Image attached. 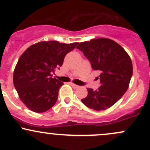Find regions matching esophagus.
Returning <instances> with one entry per match:
<instances>
[{
  "instance_id": "esophagus-1",
  "label": "esophagus",
  "mask_w": 150,
  "mask_h": 150,
  "mask_svg": "<svg viewBox=\"0 0 150 150\" xmlns=\"http://www.w3.org/2000/svg\"><path fill=\"white\" fill-rule=\"evenodd\" d=\"M70 84L71 85V86H72V87H73L74 88H79V86H78V85H76V84H74V83H71Z\"/></svg>"
}]
</instances>
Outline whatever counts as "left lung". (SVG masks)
<instances>
[{
    "mask_svg": "<svg viewBox=\"0 0 150 150\" xmlns=\"http://www.w3.org/2000/svg\"><path fill=\"white\" fill-rule=\"evenodd\" d=\"M76 49L83 52L94 70L101 72V86L87 88L83 104L96 111L113 106L126 92L132 76V63L125 49L112 39L99 38L80 43Z\"/></svg>",
    "mask_w": 150,
    "mask_h": 150,
    "instance_id": "1",
    "label": "left lung"
}]
</instances>
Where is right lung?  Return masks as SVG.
Segmentation results:
<instances>
[{"label":"right lung","instance_id":"add662e5","mask_svg":"<svg viewBox=\"0 0 150 150\" xmlns=\"http://www.w3.org/2000/svg\"><path fill=\"white\" fill-rule=\"evenodd\" d=\"M79 43L41 41L32 45L19 58L13 72V84L19 98L32 112L41 113L56 104L64 84L52 73L62 66L65 56Z\"/></svg>","mask_w":150,"mask_h":150}]
</instances>
